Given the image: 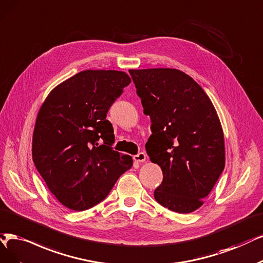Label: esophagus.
Masks as SVG:
<instances>
[{
    "label": "esophagus",
    "instance_id": "esophagus-1",
    "mask_svg": "<svg viewBox=\"0 0 263 263\" xmlns=\"http://www.w3.org/2000/svg\"><path fill=\"white\" fill-rule=\"evenodd\" d=\"M134 159L137 160L138 162H144L145 160H146V154L145 153H139L137 156H134Z\"/></svg>",
    "mask_w": 263,
    "mask_h": 263
}]
</instances>
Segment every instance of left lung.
I'll return each mask as SVG.
<instances>
[{"mask_svg": "<svg viewBox=\"0 0 263 263\" xmlns=\"http://www.w3.org/2000/svg\"><path fill=\"white\" fill-rule=\"evenodd\" d=\"M152 135L145 145L163 180L154 196L172 211L203 205L226 166L224 134L209 96L192 78L172 68L130 69Z\"/></svg>", "mask_w": 263, "mask_h": 263, "instance_id": "1", "label": "left lung"}]
</instances>
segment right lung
<instances>
[{
    "label": "right lung",
    "instance_id": "obj_1",
    "mask_svg": "<svg viewBox=\"0 0 263 263\" xmlns=\"http://www.w3.org/2000/svg\"><path fill=\"white\" fill-rule=\"evenodd\" d=\"M130 82L124 71H80L56 85L39 109L33 162L65 207L76 211L93 207L131 169L132 157L112 151L114 129L106 119L109 107Z\"/></svg>",
    "mask_w": 263,
    "mask_h": 263
}]
</instances>
